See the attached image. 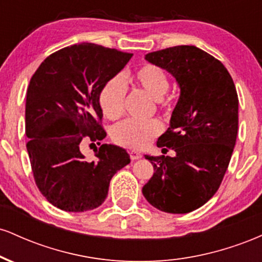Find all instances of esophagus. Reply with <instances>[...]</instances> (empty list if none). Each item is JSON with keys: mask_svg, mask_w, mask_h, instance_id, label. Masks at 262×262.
<instances>
[{"mask_svg": "<svg viewBox=\"0 0 262 262\" xmlns=\"http://www.w3.org/2000/svg\"><path fill=\"white\" fill-rule=\"evenodd\" d=\"M129 155H130V159L133 161L138 160V159H140V158H143V155H141L139 151H135V150H132V151L129 152Z\"/></svg>", "mask_w": 262, "mask_h": 262, "instance_id": "34e87169", "label": "esophagus"}]
</instances>
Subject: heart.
Returning <instances> with one entry per match:
<instances>
[{"label": "heart", "mask_w": 262, "mask_h": 262, "mask_svg": "<svg viewBox=\"0 0 262 262\" xmlns=\"http://www.w3.org/2000/svg\"><path fill=\"white\" fill-rule=\"evenodd\" d=\"M135 82L143 87L155 100H159L169 90V77L159 66L143 65L133 75ZM125 85L121 76H113L102 86L98 102L104 117L118 119L124 111ZM162 132V124L158 119L135 121L125 119L112 129V139L118 145L128 149H144Z\"/></svg>", "instance_id": "1"}]
</instances>
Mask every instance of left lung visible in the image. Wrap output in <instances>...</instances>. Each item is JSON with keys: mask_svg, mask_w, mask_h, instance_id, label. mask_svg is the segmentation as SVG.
<instances>
[{"mask_svg": "<svg viewBox=\"0 0 262 262\" xmlns=\"http://www.w3.org/2000/svg\"><path fill=\"white\" fill-rule=\"evenodd\" d=\"M179 83L170 127L158 139L171 156L145 159L154 175L143 187L146 201L166 213L183 214L214 196L227 172L237 134V93L225 66L200 48L177 45L145 55Z\"/></svg>", "mask_w": 262, "mask_h": 262, "instance_id": "8db88e82", "label": "left lung"}]
</instances>
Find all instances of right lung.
I'll list each match as a JSON object with an SVG mask.
<instances>
[{"instance_id":"add662e5","label":"right lung","mask_w":262,"mask_h":262,"mask_svg":"<svg viewBox=\"0 0 262 262\" xmlns=\"http://www.w3.org/2000/svg\"><path fill=\"white\" fill-rule=\"evenodd\" d=\"M132 56L92 43L75 44L48 56L32 76L26 100L27 151L39 191L60 209L100 207L114 173L130 162L127 150L117 145L97 143L92 161L81 148L85 140L106 137L98 96Z\"/></svg>"}]
</instances>
